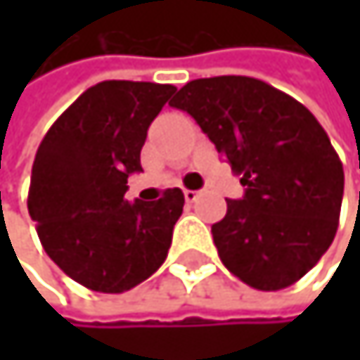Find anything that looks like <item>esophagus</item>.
<instances>
[{
    "instance_id": "34e87169",
    "label": "esophagus",
    "mask_w": 360,
    "mask_h": 360,
    "mask_svg": "<svg viewBox=\"0 0 360 360\" xmlns=\"http://www.w3.org/2000/svg\"><path fill=\"white\" fill-rule=\"evenodd\" d=\"M184 196H186V200H196L198 196H200V190H184Z\"/></svg>"
}]
</instances>
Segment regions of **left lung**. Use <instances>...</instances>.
<instances>
[{
	"mask_svg": "<svg viewBox=\"0 0 360 360\" xmlns=\"http://www.w3.org/2000/svg\"><path fill=\"white\" fill-rule=\"evenodd\" d=\"M170 105L198 122L246 188L212 226L226 270L261 292L300 281L333 244L343 198V166L317 118L244 75L188 82Z\"/></svg>",
	"mask_w": 360,
	"mask_h": 360,
	"instance_id": "left-lung-1",
	"label": "left lung"
}]
</instances>
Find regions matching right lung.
<instances>
[{
    "mask_svg": "<svg viewBox=\"0 0 360 360\" xmlns=\"http://www.w3.org/2000/svg\"><path fill=\"white\" fill-rule=\"evenodd\" d=\"M170 84L110 79L68 105L40 142L27 210L53 264L79 285L122 294L153 274L168 255L184 192L125 200L140 172L148 125L174 94Z\"/></svg>",
    "mask_w": 360,
    "mask_h": 360,
    "instance_id": "add662e5",
    "label": "right lung"
}]
</instances>
